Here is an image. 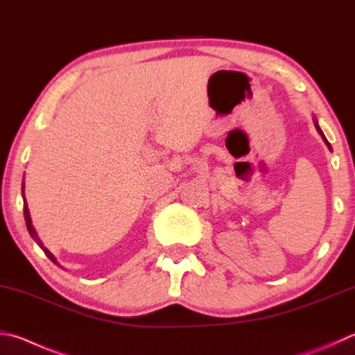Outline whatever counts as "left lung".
<instances>
[{
  "label": "left lung",
  "instance_id": "left-lung-1",
  "mask_svg": "<svg viewBox=\"0 0 355 355\" xmlns=\"http://www.w3.org/2000/svg\"><path fill=\"white\" fill-rule=\"evenodd\" d=\"M313 124H315V127H317V130H318V133L321 135V138H323V141H324V143H326V146H327V147H329V149L332 150V147H331V144H329V141H327V139H326V137H324V133H323V132H321V128H320V125H318V122H317V119H315V118H313Z\"/></svg>",
  "mask_w": 355,
  "mask_h": 355
}]
</instances>
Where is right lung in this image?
I'll return each instance as SVG.
<instances>
[{
  "label": "right lung",
  "instance_id": "obj_1",
  "mask_svg": "<svg viewBox=\"0 0 355 355\" xmlns=\"http://www.w3.org/2000/svg\"><path fill=\"white\" fill-rule=\"evenodd\" d=\"M23 200H24V183H23ZM24 220H26V227H28V231H29V234H31V237L32 239H34L37 243H38V247H40L43 251H44V254H46L51 261H53L54 263H57V266H59V262H57V259L54 257V254L51 253V251L44 247L43 245V242L40 241V237H38V234H37V231H35V228L32 227V220H31V214H29V209H28V203H26V200H24Z\"/></svg>",
  "mask_w": 355,
  "mask_h": 355
}]
</instances>
